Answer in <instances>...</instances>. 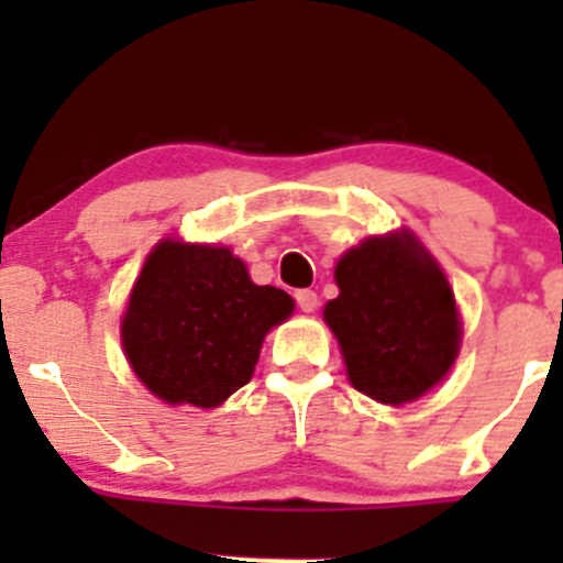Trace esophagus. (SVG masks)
I'll return each instance as SVG.
<instances>
[{
    "mask_svg": "<svg viewBox=\"0 0 563 563\" xmlns=\"http://www.w3.org/2000/svg\"><path fill=\"white\" fill-rule=\"evenodd\" d=\"M294 297H297V305H299V310H302V313H313V310L318 308V297H316V291H310V288H305V291H297Z\"/></svg>",
    "mask_w": 563,
    "mask_h": 563,
    "instance_id": "obj_1",
    "label": "esophagus"
}]
</instances>
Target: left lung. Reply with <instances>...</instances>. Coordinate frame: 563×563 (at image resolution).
I'll list each match as a JSON object with an SVG mask.
<instances>
[{
    "label": "left lung",
    "mask_w": 563,
    "mask_h": 563,
    "mask_svg": "<svg viewBox=\"0 0 563 563\" xmlns=\"http://www.w3.org/2000/svg\"><path fill=\"white\" fill-rule=\"evenodd\" d=\"M334 332L354 389L387 406L430 391L455 365L460 316L446 275L411 231L371 236L334 266Z\"/></svg>",
    "instance_id": "obj_1"
}]
</instances>
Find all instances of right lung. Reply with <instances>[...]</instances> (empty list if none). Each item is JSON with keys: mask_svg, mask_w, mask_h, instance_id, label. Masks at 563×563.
Segmentation results:
<instances>
[{"mask_svg": "<svg viewBox=\"0 0 563 563\" xmlns=\"http://www.w3.org/2000/svg\"><path fill=\"white\" fill-rule=\"evenodd\" d=\"M291 313L294 299L255 286L229 247L163 240L130 291L122 349L163 402L214 408L253 378L266 332Z\"/></svg>", "mask_w": 563, "mask_h": 563, "instance_id": "1", "label": "right lung"}]
</instances>
